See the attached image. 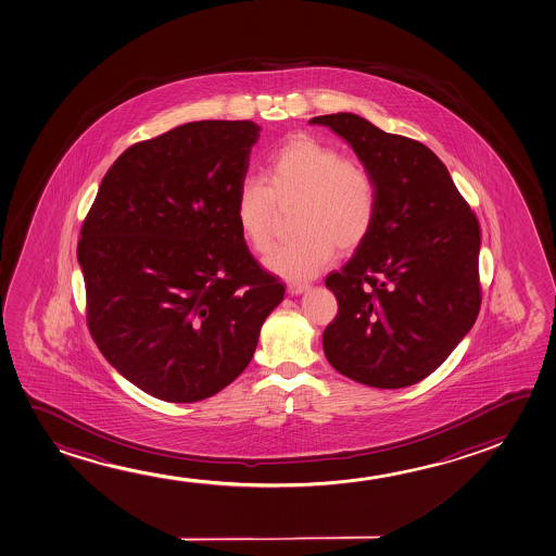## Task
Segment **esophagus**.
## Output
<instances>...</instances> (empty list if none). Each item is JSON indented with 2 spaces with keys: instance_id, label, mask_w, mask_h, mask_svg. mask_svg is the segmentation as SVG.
Returning a JSON list of instances; mask_svg holds the SVG:
<instances>
[{
  "instance_id": "1",
  "label": "esophagus",
  "mask_w": 556,
  "mask_h": 556,
  "mask_svg": "<svg viewBox=\"0 0 556 556\" xmlns=\"http://www.w3.org/2000/svg\"><path fill=\"white\" fill-rule=\"evenodd\" d=\"M309 289V285L306 282H289L287 285V292H289L290 296H299L302 292H306Z\"/></svg>"
}]
</instances>
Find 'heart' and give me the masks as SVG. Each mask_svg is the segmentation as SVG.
Returning a JSON list of instances; mask_svg holds the SVG:
<instances>
[{"instance_id":"obj_1","label":"heart","mask_w":556,"mask_h":556,"mask_svg":"<svg viewBox=\"0 0 556 556\" xmlns=\"http://www.w3.org/2000/svg\"><path fill=\"white\" fill-rule=\"evenodd\" d=\"M262 179L242 181L235 222L250 249L262 254L274 237L275 204L296 202L290 217L296 235L266 256L267 269L285 279H312L337 249H359L377 222L379 191L369 169L321 139L289 137L269 154Z\"/></svg>"}]
</instances>
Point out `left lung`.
Wrapping results in <instances>:
<instances>
[{"instance_id": "obj_1", "label": "left lung", "mask_w": 556, "mask_h": 556, "mask_svg": "<svg viewBox=\"0 0 556 556\" xmlns=\"http://www.w3.org/2000/svg\"><path fill=\"white\" fill-rule=\"evenodd\" d=\"M309 122L344 137L379 191L367 241L325 279L339 302L323 332L325 355L367 387L417 384L447 359L480 312L478 217L419 141L352 113Z\"/></svg>"}]
</instances>
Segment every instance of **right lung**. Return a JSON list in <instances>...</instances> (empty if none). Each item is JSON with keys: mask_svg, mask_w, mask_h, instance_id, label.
I'll return each mask as SVG.
<instances>
[{"mask_svg": "<svg viewBox=\"0 0 556 556\" xmlns=\"http://www.w3.org/2000/svg\"><path fill=\"white\" fill-rule=\"evenodd\" d=\"M260 126L189 122L106 172L78 242L91 339L153 397L193 403L247 369L285 287L235 222Z\"/></svg>", "mask_w": 556, "mask_h": 556, "instance_id": "add662e5", "label": "right lung"}]
</instances>
